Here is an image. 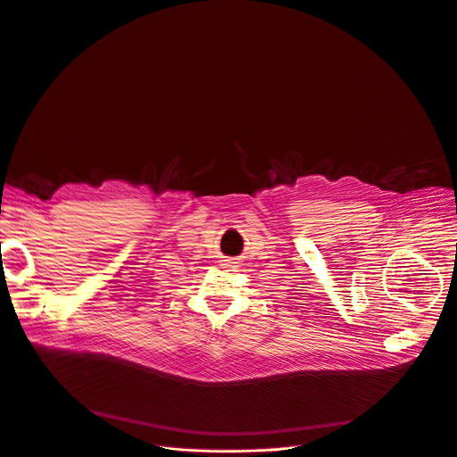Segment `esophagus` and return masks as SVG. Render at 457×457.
<instances>
[{"label": "esophagus", "mask_w": 457, "mask_h": 457, "mask_svg": "<svg viewBox=\"0 0 457 457\" xmlns=\"http://www.w3.org/2000/svg\"><path fill=\"white\" fill-rule=\"evenodd\" d=\"M222 267L226 269V270H235L237 267H238V262H235L233 258H229V260H224V263H222Z\"/></svg>", "instance_id": "1"}]
</instances>
